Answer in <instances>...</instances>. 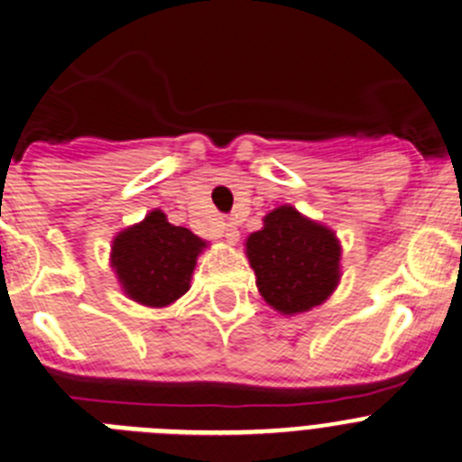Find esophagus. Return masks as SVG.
Returning a JSON list of instances; mask_svg holds the SVG:
<instances>
[{"instance_id":"obj_1","label":"esophagus","mask_w":462,"mask_h":462,"mask_svg":"<svg viewBox=\"0 0 462 462\" xmlns=\"http://www.w3.org/2000/svg\"><path fill=\"white\" fill-rule=\"evenodd\" d=\"M222 236L228 240V243H236L240 234H238V228H236L234 224H231V222H224V224H222Z\"/></svg>"}]
</instances>
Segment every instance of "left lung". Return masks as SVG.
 <instances>
[{
  "mask_svg": "<svg viewBox=\"0 0 462 462\" xmlns=\"http://www.w3.org/2000/svg\"><path fill=\"white\" fill-rule=\"evenodd\" d=\"M247 256L261 295L282 314L309 311L338 283V240L291 206L265 215L263 228L247 238Z\"/></svg>",
  "mask_w": 462,
  "mask_h": 462,
  "instance_id": "left-lung-1",
  "label": "left lung"
}]
</instances>
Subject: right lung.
<instances>
[{"instance_id": "add662e5", "label": "right lung", "mask_w": 462, "mask_h": 462, "mask_svg": "<svg viewBox=\"0 0 462 462\" xmlns=\"http://www.w3.org/2000/svg\"><path fill=\"white\" fill-rule=\"evenodd\" d=\"M201 238L185 226H173L153 210L146 219L116 236L112 265L125 293L146 307H167L189 289Z\"/></svg>"}]
</instances>
